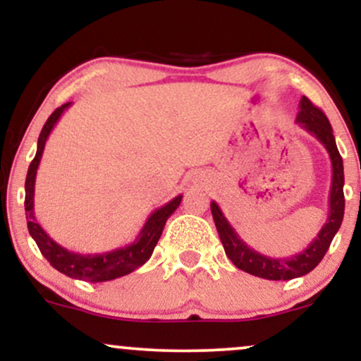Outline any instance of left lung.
Returning a JSON list of instances; mask_svg holds the SVG:
<instances>
[{
    "label": "left lung",
    "instance_id": "1",
    "mask_svg": "<svg viewBox=\"0 0 361 361\" xmlns=\"http://www.w3.org/2000/svg\"><path fill=\"white\" fill-rule=\"evenodd\" d=\"M295 120L302 128H305L310 135H314L326 147L331 159V166H333L329 214H327L326 224L317 233V238H314L312 243L304 251L288 256V258H270L267 255H261L239 238L234 227L222 214L217 202L210 204L215 227H217L219 238H221L227 258L233 261L239 270L264 280H292L312 271L324 258L326 251L329 250V244L341 227L343 215H345V193H343L345 171H343V159L339 156L329 120L322 114L321 109L312 105V102L305 97L300 98L299 114H297Z\"/></svg>",
    "mask_w": 361,
    "mask_h": 361
}]
</instances>
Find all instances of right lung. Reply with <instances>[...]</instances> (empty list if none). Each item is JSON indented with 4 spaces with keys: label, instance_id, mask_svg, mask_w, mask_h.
<instances>
[{
    "label": "right lung",
    "instance_id": "right-lung-1",
    "mask_svg": "<svg viewBox=\"0 0 361 361\" xmlns=\"http://www.w3.org/2000/svg\"><path fill=\"white\" fill-rule=\"evenodd\" d=\"M71 106V102L64 103L52 111L51 117L47 118L45 126L39 135V142H37V154L34 161L28 166L27 180H25V215H27V226L28 233H30L34 241L39 246L40 252L44 258L56 268L57 271L64 273V275L71 276L76 280L91 281V283H98V281H109L120 279V276L128 275L139 267H142L146 261L151 258L152 251H154L157 241H159L161 234H163L164 224L180 205L181 197L178 195L166 205L159 207L154 212L149 215V219L140 229L134 243L127 244L123 247H117L114 251L100 252V255H81V252H74L62 247L57 244L45 231L40 227V224L35 219L34 210V195H35V178L37 169H39L40 159H42L45 142L51 135L52 128L59 122L61 115Z\"/></svg>",
    "mask_w": 361,
    "mask_h": 361
}]
</instances>
